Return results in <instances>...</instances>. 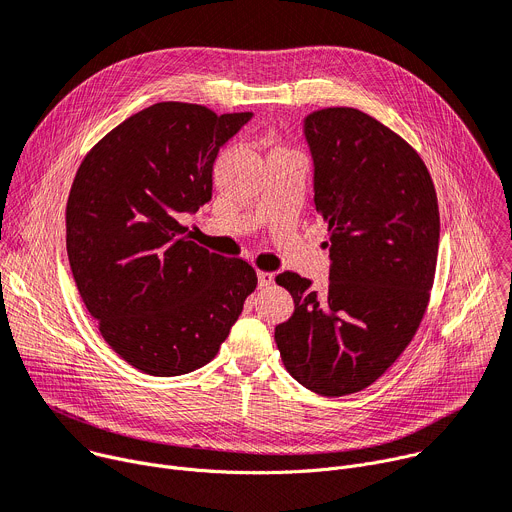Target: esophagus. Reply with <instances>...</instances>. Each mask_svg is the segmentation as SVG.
Returning <instances> with one entry per match:
<instances>
[{"mask_svg":"<svg viewBox=\"0 0 512 512\" xmlns=\"http://www.w3.org/2000/svg\"><path fill=\"white\" fill-rule=\"evenodd\" d=\"M257 280H259V288H269L273 284V273L269 271H259L257 273Z\"/></svg>","mask_w":512,"mask_h":512,"instance_id":"esophagus-1","label":"esophagus"}]
</instances>
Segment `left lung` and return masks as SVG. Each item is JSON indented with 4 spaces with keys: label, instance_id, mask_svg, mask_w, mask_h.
I'll return each instance as SVG.
<instances>
[{
    "label": "left lung",
    "instance_id": "left-lung-1",
    "mask_svg": "<svg viewBox=\"0 0 512 512\" xmlns=\"http://www.w3.org/2000/svg\"><path fill=\"white\" fill-rule=\"evenodd\" d=\"M314 204L329 224V286L284 271L294 314L275 327L290 376L322 396L374 384L412 341L439 251L435 185L418 153L355 108L304 118Z\"/></svg>",
    "mask_w": 512,
    "mask_h": 512
}]
</instances>
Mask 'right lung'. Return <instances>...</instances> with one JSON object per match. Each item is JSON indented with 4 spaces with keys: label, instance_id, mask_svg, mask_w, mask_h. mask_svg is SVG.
I'll list each match as a JSON object with an SVG mask.
<instances>
[{
    "label": "right lung",
    "instance_id": "right-lung-1",
    "mask_svg": "<svg viewBox=\"0 0 512 512\" xmlns=\"http://www.w3.org/2000/svg\"><path fill=\"white\" fill-rule=\"evenodd\" d=\"M251 112L161 102L126 118L81 161L67 200V255L106 343L145 374L212 361L257 288L243 259L196 245L181 214L212 198V165Z\"/></svg>",
    "mask_w": 512,
    "mask_h": 512
}]
</instances>
